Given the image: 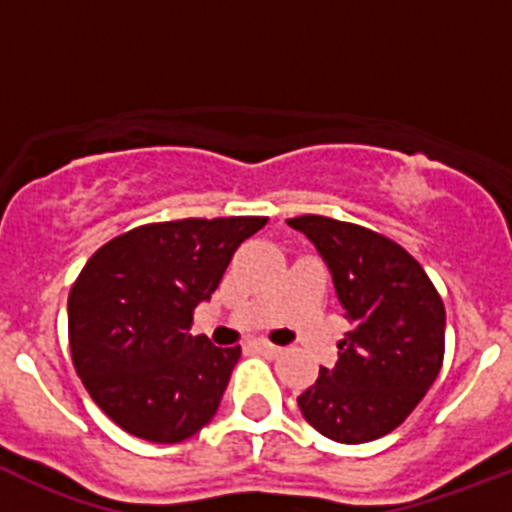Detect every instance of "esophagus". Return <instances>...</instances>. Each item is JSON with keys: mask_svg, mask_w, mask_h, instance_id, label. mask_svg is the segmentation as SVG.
I'll use <instances>...</instances> for the list:
<instances>
[{"mask_svg": "<svg viewBox=\"0 0 512 512\" xmlns=\"http://www.w3.org/2000/svg\"><path fill=\"white\" fill-rule=\"evenodd\" d=\"M253 348L259 351V354L264 356H279L282 354V348L277 346V343H269V341H253Z\"/></svg>", "mask_w": 512, "mask_h": 512, "instance_id": "34e87169", "label": "esophagus"}]
</instances>
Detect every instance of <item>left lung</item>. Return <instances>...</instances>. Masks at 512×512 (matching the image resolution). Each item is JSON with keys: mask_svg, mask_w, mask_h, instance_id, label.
Segmentation results:
<instances>
[{"mask_svg": "<svg viewBox=\"0 0 512 512\" xmlns=\"http://www.w3.org/2000/svg\"><path fill=\"white\" fill-rule=\"evenodd\" d=\"M328 264L351 330L333 369L300 397L325 438L366 443L395 431L431 390L443 364L446 310L423 266L395 241L323 215L287 220Z\"/></svg>", "mask_w": 512, "mask_h": 512, "instance_id": "8db88e82", "label": "left lung"}]
</instances>
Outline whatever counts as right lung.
I'll return each mask as SVG.
<instances>
[{"instance_id": "add662e5", "label": "right lung", "mask_w": 512, "mask_h": 512, "mask_svg": "<svg viewBox=\"0 0 512 512\" xmlns=\"http://www.w3.org/2000/svg\"><path fill=\"white\" fill-rule=\"evenodd\" d=\"M269 217H187L104 243L69 295L71 359L102 413L151 443H179L217 413L241 346L192 336L235 248Z\"/></svg>"}]
</instances>
